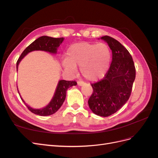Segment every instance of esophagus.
<instances>
[{"instance_id": "obj_1", "label": "esophagus", "mask_w": 158, "mask_h": 158, "mask_svg": "<svg viewBox=\"0 0 158 158\" xmlns=\"http://www.w3.org/2000/svg\"><path fill=\"white\" fill-rule=\"evenodd\" d=\"M77 84H78V85H79V86H82V85H84V82H82V81H78V82H77Z\"/></svg>"}]
</instances>
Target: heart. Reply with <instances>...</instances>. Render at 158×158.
I'll return each mask as SVG.
<instances>
[{"label": "heart", "mask_w": 158, "mask_h": 158, "mask_svg": "<svg viewBox=\"0 0 158 158\" xmlns=\"http://www.w3.org/2000/svg\"><path fill=\"white\" fill-rule=\"evenodd\" d=\"M111 52L107 45L76 43L66 51L63 65L65 70L74 73L76 66H80V72L85 78L97 81L105 77L109 69Z\"/></svg>", "instance_id": "heart-1"}]
</instances>
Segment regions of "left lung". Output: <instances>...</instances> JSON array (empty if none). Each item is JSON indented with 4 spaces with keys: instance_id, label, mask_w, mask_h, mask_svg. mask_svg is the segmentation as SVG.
Listing matches in <instances>:
<instances>
[{
    "instance_id": "obj_1",
    "label": "left lung",
    "mask_w": 158,
    "mask_h": 158,
    "mask_svg": "<svg viewBox=\"0 0 158 158\" xmlns=\"http://www.w3.org/2000/svg\"><path fill=\"white\" fill-rule=\"evenodd\" d=\"M100 39L112 51V61L105 78L92 84L93 93L88 105L94 113L106 117L116 113L128 101L136 70L131 54L121 43L107 35Z\"/></svg>"
}]
</instances>
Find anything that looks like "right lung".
Instances as JSON below:
<instances>
[{
  "mask_svg": "<svg viewBox=\"0 0 158 158\" xmlns=\"http://www.w3.org/2000/svg\"><path fill=\"white\" fill-rule=\"evenodd\" d=\"M64 40V37L54 38L46 35L41 36L38 38V39L35 40L29 46L26 47V49L23 51L20 56L19 57L16 63L17 71L18 65L20 64L21 60L29 52L34 51H43L55 55L56 54L57 49H58L59 47L63 43ZM76 84H77V83L75 81H66L64 80H59L58 84L56 85L53 97L52 98L50 102L45 107L41 109L32 108L26 103V102L22 98L21 95H20V96L23 102L26 104V106L31 112L40 116H48L54 114L58 111L64 102L66 91H67L69 88L73 86V85H76ZM18 92L19 94H20V92H19L18 90Z\"/></svg>",
  "mask_w": 158,
  "mask_h": 158,
  "instance_id": "1",
  "label": "right lung"
}]
</instances>
